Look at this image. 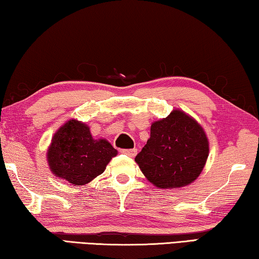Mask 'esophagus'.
<instances>
[{"label":"esophagus","mask_w":259,"mask_h":259,"mask_svg":"<svg viewBox=\"0 0 259 259\" xmlns=\"http://www.w3.org/2000/svg\"><path fill=\"white\" fill-rule=\"evenodd\" d=\"M121 152L130 157H134L136 154H137V150H136V148H131V150H122Z\"/></svg>","instance_id":"esophagus-1"}]
</instances>
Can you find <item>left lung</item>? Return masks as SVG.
Returning <instances> with one entry per match:
<instances>
[{
  "label": "left lung",
  "mask_w": 259,
  "mask_h": 259,
  "mask_svg": "<svg viewBox=\"0 0 259 259\" xmlns=\"http://www.w3.org/2000/svg\"><path fill=\"white\" fill-rule=\"evenodd\" d=\"M209 155V140L195 119L181 109L153 122L151 137L136 156L144 176L157 188H179L200 176Z\"/></svg>",
  "instance_id": "8db88e82"
}]
</instances>
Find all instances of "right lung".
Wrapping results in <instances>:
<instances>
[{
  "label": "right lung",
  "mask_w": 259,
  "mask_h": 259,
  "mask_svg": "<svg viewBox=\"0 0 259 259\" xmlns=\"http://www.w3.org/2000/svg\"><path fill=\"white\" fill-rule=\"evenodd\" d=\"M116 154L106 139H94L89 125L71 119L55 133L47 160L56 177L82 186L102 175Z\"/></svg>",
  "instance_id": "add662e5"
}]
</instances>
